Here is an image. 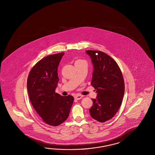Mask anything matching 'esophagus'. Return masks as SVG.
Wrapping results in <instances>:
<instances>
[{"label":"esophagus","instance_id":"34e87169","mask_svg":"<svg viewBox=\"0 0 155 155\" xmlns=\"http://www.w3.org/2000/svg\"><path fill=\"white\" fill-rule=\"evenodd\" d=\"M82 97H83V96H82V95H76V96H75L74 98H75V99H76V100H80V99L82 98Z\"/></svg>","mask_w":155,"mask_h":155}]
</instances>
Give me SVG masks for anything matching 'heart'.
<instances>
[{
  "label": "heart",
  "mask_w": 155,
  "mask_h": 155,
  "mask_svg": "<svg viewBox=\"0 0 155 155\" xmlns=\"http://www.w3.org/2000/svg\"><path fill=\"white\" fill-rule=\"evenodd\" d=\"M77 61H82V60H77Z\"/></svg>",
  "instance_id": "obj_1"
}]
</instances>
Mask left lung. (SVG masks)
<instances>
[{"instance_id": "1", "label": "left lung", "mask_w": 155, "mask_h": 155, "mask_svg": "<svg viewBox=\"0 0 155 155\" xmlns=\"http://www.w3.org/2000/svg\"><path fill=\"white\" fill-rule=\"evenodd\" d=\"M86 52L92 60L91 84L97 92L89 111L94 119L104 122L113 117L121 104L125 92L123 75L117 63L109 55L99 51Z\"/></svg>"}]
</instances>
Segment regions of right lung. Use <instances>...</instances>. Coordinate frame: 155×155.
Returning a JSON list of instances; mask_svg holds the SVG:
<instances>
[{"label": "right lung", "instance_id": "add662e5", "mask_svg": "<svg viewBox=\"0 0 155 155\" xmlns=\"http://www.w3.org/2000/svg\"><path fill=\"white\" fill-rule=\"evenodd\" d=\"M64 52L47 56L31 69L27 81L30 101L46 124L58 126L70 113L74 97L61 96L55 92L59 82L58 68Z\"/></svg>", "mask_w": 155, "mask_h": 155}]
</instances>
